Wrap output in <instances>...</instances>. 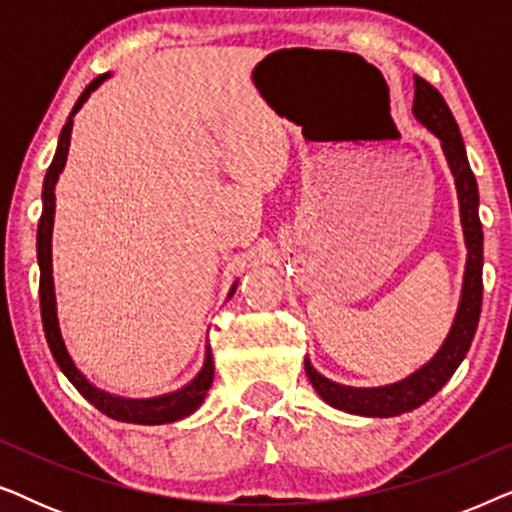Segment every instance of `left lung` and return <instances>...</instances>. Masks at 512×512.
<instances>
[{"mask_svg":"<svg viewBox=\"0 0 512 512\" xmlns=\"http://www.w3.org/2000/svg\"><path fill=\"white\" fill-rule=\"evenodd\" d=\"M412 114L417 121L429 128L433 135L443 144V153L450 165L454 184H457L459 195V212H461V226H464L466 237V272H464V286H461L459 310L457 317L452 321L450 333L438 349L433 359L415 370L410 377L387 384V387L375 389H359V387H345V384L331 382L317 370L312 368L310 359H305V373L310 377L312 387L317 394L324 398L333 408L352 412V415H366V417H394L401 412H410L419 408V405L436 396L445 382L454 375L459 363L464 361L468 349H471L475 328L480 321V307H482V223L478 214L480 195H478V181L468 165L466 146L461 139L459 125L454 121L450 107H447L443 95L431 86L429 81L415 76V104H412Z\"/></svg>","mask_w":512,"mask_h":512,"instance_id":"obj_1","label":"left lung"}]
</instances>
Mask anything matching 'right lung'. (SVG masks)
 Listing matches in <instances>:
<instances>
[{"mask_svg":"<svg viewBox=\"0 0 512 512\" xmlns=\"http://www.w3.org/2000/svg\"><path fill=\"white\" fill-rule=\"evenodd\" d=\"M104 79H109L107 74H100L93 79L83 90L79 100H76L72 114H69L65 128L60 132L58 149H55L53 163L48 167L46 179H44V191H41V202H44V209H41L39 219V230H37V258H39V303H41V321H44V333L46 342L51 347V354L55 363H58L62 373L67 375V380L79 389V394L86 398L88 403H93L97 410L104 412V415L111 419H118V422L128 424H170L177 422V419H184L195 412L205 401L209 387H212L214 380V361H212V349L207 347L205 363H202V370L193 377L186 387H181L172 394L156 396V398H121L114 394H107V391L97 389L95 384H90L86 377L81 375V370L74 366L72 356H69L65 340H62L60 324H58V307H55V289H53V258H51V237H53V216H55V184H58V177L62 167L67 163L69 153V139H72V125H74V114L83 107V102L88 100L90 93L100 86ZM235 286L230 289V296L235 293Z\"/></svg>","mask_w":512,"mask_h":512,"instance_id":"1","label":"right lung"}]
</instances>
